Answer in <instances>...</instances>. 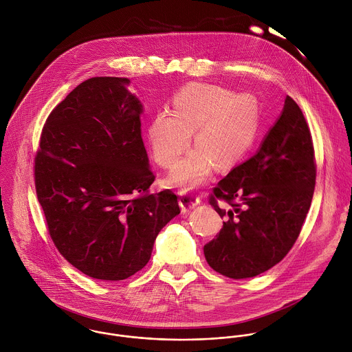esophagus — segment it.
Instances as JSON below:
<instances>
[{"instance_id": "34e87169", "label": "esophagus", "mask_w": 352, "mask_h": 352, "mask_svg": "<svg viewBox=\"0 0 352 352\" xmlns=\"http://www.w3.org/2000/svg\"><path fill=\"white\" fill-rule=\"evenodd\" d=\"M180 195V206H182V211L183 212H187L190 211L191 208H194L197 204L201 203V197H198L197 194L194 192H190V191H180L179 192Z\"/></svg>"}]
</instances>
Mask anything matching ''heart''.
Instances as JSON below:
<instances>
[{"instance_id":"obj_1","label":"heart","mask_w":352,"mask_h":352,"mask_svg":"<svg viewBox=\"0 0 352 352\" xmlns=\"http://www.w3.org/2000/svg\"><path fill=\"white\" fill-rule=\"evenodd\" d=\"M192 131L197 148L170 175V182L183 188L199 186L215 164L229 169L251 151L257 135L256 102L248 96L232 98L217 85H186L173 98V113L158 112L149 124L148 137L157 164L173 168Z\"/></svg>"}]
</instances>
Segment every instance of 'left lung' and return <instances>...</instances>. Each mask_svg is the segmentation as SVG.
<instances>
[{"label":"left lung","instance_id":"1","mask_svg":"<svg viewBox=\"0 0 352 352\" xmlns=\"http://www.w3.org/2000/svg\"><path fill=\"white\" fill-rule=\"evenodd\" d=\"M316 158L298 104L286 98L282 115L250 160L233 168L208 195L225 218L203 248L223 276L247 279L283 260L296 244L316 186ZM228 204V210L219 203Z\"/></svg>","mask_w":352,"mask_h":352}]
</instances>
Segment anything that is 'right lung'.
<instances>
[{
    "label": "right lung",
    "instance_id": "1",
    "mask_svg": "<svg viewBox=\"0 0 352 352\" xmlns=\"http://www.w3.org/2000/svg\"><path fill=\"white\" fill-rule=\"evenodd\" d=\"M129 82H81L51 111L34 161L54 245L100 280H123L142 270L157 234L180 212L170 190L149 191L155 176L142 141V105Z\"/></svg>",
    "mask_w": 352,
    "mask_h": 352
}]
</instances>
